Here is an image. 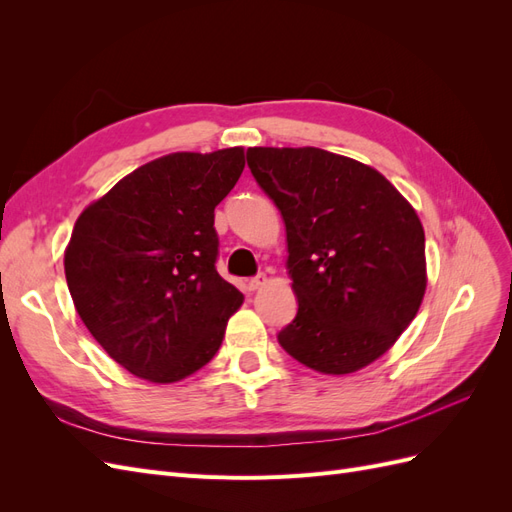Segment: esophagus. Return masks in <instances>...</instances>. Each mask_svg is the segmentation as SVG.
Returning a JSON list of instances; mask_svg holds the SVG:
<instances>
[{"label":"esophagus","mask_w":512,"mask_h":512,"mask_svg":"<svg viewBox=\"0 0 512 512\" xmlns=\"http://www.w3.org/2000/svg\"><path fill=\"white\" fill-rule=\"evenodd\" d=\"M267 284V275H256L252 280H247V290H258Z\"/></svg>","instance_id":"esophagus-1"}]
</instances>
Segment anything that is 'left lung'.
<instances>
[{
    "instance_id": "8db88e82",
    "label": "left lung",
    "mask_w": 512,
    "mask_h": 512,
    "mask_svg": "<svg viewBox=\"0 0 512 512\" xmlns=\"http://www.w3.org/2000/svg\"><path fill=\"white\" fill-rule=\"evenodd\" d=\"M247 166L286 224L299 309L277 342L320 374L374 363L425 294L416 211L376 168L324 149L250 147Z\"/></svg>"
}]
</instances>
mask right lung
Wrapping results in <instances>:
<instances>
[{
  "label": "right lung",
  "instance_id": "obj_1",
  "mask_svg": "<svg viewBox=\"0 0 512 512\" xmlns=\"http://www.w3.org/2000/svg\"><path fill=\"white\" fill-rule=\"evenodd\" d=\"M245 166L241 147L170 153L136 168L74 224L64 269L76 312L130 374L168 384L220 350L243 294L215 269V207Z\"/></svg>",
  "mask_w": 512,
  "mask_h": 512
}]
</instances>
